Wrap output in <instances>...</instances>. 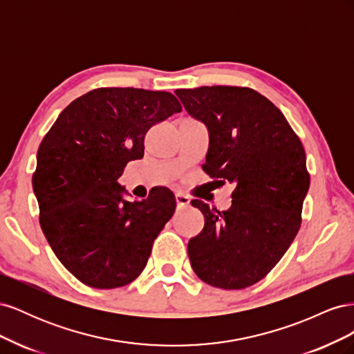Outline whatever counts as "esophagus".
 Segmentation results:
<instances>
[{
	"instance_id": "34e87169",
	"label": "esophagus",
	"mask_w": 354,
	"mask_h": 354,
	"mask_svg": "<svg viewBox=\"0 0 354 354\" xmlns=\"http://www.w3.org/2000/svg\"><path fill=\"white\" fill-rule=\"evenodd\" d=\"M176 202H177V207H187L190 199L183 194H176Z\"/></svg>"
}]
</instances>
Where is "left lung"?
<instances>
[{"label": "left lung", "instance_id": "1", "mask_svg": "<svg viewBox=\"0 0 354 354\" xmlns=\"http://www.w3.org/2000/svg\"><path fill=\"white\" fill-rule=\"evenodd\" d=\"M176 94L208 130L205 173L234 187L226 211L190 202L205 218L187 243L192 269L211 286H251L282 259L301 224L310 186L304 147L283 113L251 88L214 85Z\"/></svg>", "mask_w": 354, "mask_h": 354}]
</instances>
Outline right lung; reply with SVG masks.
<instances>
[{
  "mask_svg": "<svg viewBox=\"0 0 354 354\" xmlns=\"http://www.w3.org/2000/svg\"><path fill=\"white\" fill-rule=\"evenodd\" d=\"M178 112L180 102L167 91L97 88L73 100L41 142L32 177L41 229L82 283L120 288L146 267L176 198L158 187L130 202L118 178L143 158L149 128Z\"/></svg>",
  "mask_w": 354,
  "mask_h": 354,
  "instance_id": "obj_1",
  "label": "right lung"
}]
</instances>
